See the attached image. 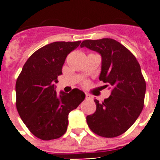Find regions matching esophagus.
I'll return each instance as SVG.
<instances>
[{
  "label": "esophagus",
  "mask_w": 160,
  "mask_h": 160,
  "mask_svg": "<svg viewBox=\"0 0 160 160\" xmlns=\"http://www.w3.org/2000/svg\"><path fill=\"white\" fill-rule=\"evenodd\" d=\"M86 98H87V99H92L93 97L91 95H90V94H86Z\"/></svg>",
  "instance_id": "esophagus-1"
}]
</instances>
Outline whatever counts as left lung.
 Segmentation results:
<instances>
[{"label": "left lung", "instance_id": "obj_1", "mask_svg": "<svg viewBox=\"0 0 160 160\" xmlns=\"http://www.w3.org/2000/svg\"><path fill=\"white\" fill-rule=\"evenodd\" d=\"M80 46L101 55L99 80L111 88L102 102L94 99L96 111L87 117V124L98 135L118 136L131 128L143 108L146 82L140 66L130 50L111 38L85 40Z\"/></svg>", "mask_w": 160, "mask_h": 160}]
</instances>
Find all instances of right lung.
<instances>
[{
  "mask_svg": "<svg viewBox=\"0 0 160 160\" xmlns=\"http://www.w3.org/2000/svg\"><path fill=\"white\" fill-rule=\"evenodd\" d=\"M81 42H55L40 48L24 65L16 82V107L32 135L42 140L62 136L67 130L68 115L85 99L78 89L61 91L55 83L62 72L67 55Z\"/></svg>",
  "mask_w": 160,
  "mask_h": 160,
  "instance_id": "1",
  "label": "right lung"
}]
</instances>
